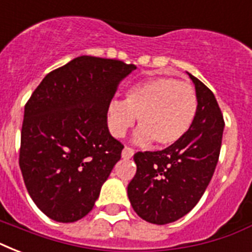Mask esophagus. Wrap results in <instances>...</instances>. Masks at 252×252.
<instances>
[{
  "instance_id": "esophagus-1",
  "label": "esophagus",
  "mask_w": 252,
  "mask_h": 252,
  "mask_svg": "<svg viewBox=\"0 0 252 252\" xmlns=\"http://www.w3.org/2000/svg\"><path fill=\"white\" fill-rule=\"evenodd\" d=\"M133 154H134V150L128 148V146H126L122 152V157L124 158V159H129V158L133 157Z\"/></svg>"
}]
</instances>
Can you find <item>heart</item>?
Wrapping results in <instances>:
<instances>
[{
    "mask_svg": "<svg viewBox=\"0 0 252 252\" xmlns=\"http://www.w3.org/2000/svg\"><path fill=\"white\" fill-rule=\"evenodd\" d=\"M197 111L195 89L172 77H153L129 87L126 99H111L106 108L110 133L123 137L133 126H140L133 141L138 145L170 146L186 136Z\"/></svg>",
    "mask_w": 252,
    "mask_h": 252,
    "instance_id": "heart-1",
    "label": "heart"
}]
</instances>
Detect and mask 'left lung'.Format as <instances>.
<instances>
[{
    "label": "left lung",
    "instance_id": "left-lung-1",
    "mask_svg": "<svg viewBox=\"0 0 252 252\" xmlns=\"http://www.w3.org/2000/svg\"><path fill=\"white\" fill-rule=\"evenodd\" d=\"M195 85L197 111L186 136L159 152L134 154L136 175L128 184L130 205L142 220L156 225L186 216L211 182L219 162L223 116L215 94L188 73Z\"/></svg>",
    "mask_w": 252,
    "mask_h": 252
}]
</instances>
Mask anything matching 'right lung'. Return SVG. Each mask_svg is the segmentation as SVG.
I'll use <instances>...</instances> for the list:
<instances>
[{"mask_svg": "<svg viewBox=\"0 0 252 252\" xmlns=\"http://www.w3.org/2000/svg\"><path fill=\"white\" fill-rule=\"evenodd\" d=\"M136 66L80 56L48 73L25 106L19 166L36 207L57 222L93 209L124 146L108 132L106 108Z\"/></svg>", "mask_w": 252, "mask_h": 252, "instance_id": "right-lung-1", "label": "right lung"}]
</instances>
